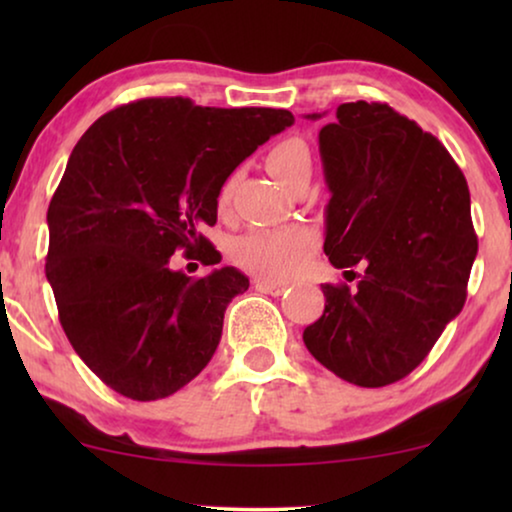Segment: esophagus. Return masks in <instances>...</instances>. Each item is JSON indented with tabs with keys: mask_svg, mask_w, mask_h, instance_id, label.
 <instances>
[{
	"mask_svg": "<svg viewBox=\"0 0 512 512\" xmlns=\"http://www.w3.org/2000/svg\"><path fill=\"white\" fill-rule=\"evenodd\" d=\"M254 286L258 291L270 293V296H282V293L289 289V284L275 282V279H254Z\"/></svg>",
	"mask_w": 512,
	"mask_h": 512,
	"instance_id": "obj_1",
	"label": "esophagus"
}]
</instances>
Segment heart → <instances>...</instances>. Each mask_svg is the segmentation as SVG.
Returning a JSON list of instances; mask_svg holds the SVG:
<instances>
[{
	"label": "heart",
	"instance_id": "heart-1",
	"mask_svg": "<svg viewBox=\"0 0 512 512\" xmlns=\"http://www.w3.org/2000/svg\"><path fill=\"white\" fill-rule=\"evenodd\" d=\"M265 167L284 186L310 179L312 153L305 139L286 137L265 153ZM233 184L226 181L219 191V205L226 207ZM317 247V233L307 226L251 228L233 247V258L240 268L270 279H289L307 263Z\"/></svg>",
	"mask_w": 512,
	"mask_h": 512
}]
</instances>
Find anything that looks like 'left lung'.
Instances as JSON below:
<instances>
[{"mask_svg":"<svg viewBox=\"0 0 512 512\" xmlns=\"http://www.w3.org/2000/svg\"><path fill=\"white\" fill-rule=\"evenodd\" d=\"M319 153L331 191L324 251L363 275L354 291L321 286L326 307L303 331L305 347L342 380L387 387L426 359L466 303L478 254L468 184L436 137L380 102L340 104Z\"/></svg>","mask_w":512,"mask_h":512,"instance_id":"1","label":"left lung"}]
</instances>
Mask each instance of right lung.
<instances>
[{
	"instance_id": "1",
	"label": "right lung",
	"mask_w": 512,
	"mask_h": 512,
	"mask_svg": "<svg viewBox=\"0 0 512 512\" xmlns=\"http://www.w3.org/2000/svg\"><path fill=\"white\" fill-rule=\"evenodd\" d=\"M289 125L286 109L149 97L97 118L74 146L46 214V277L74 352L107 387L158 401L212 359L249 279L230 265L193 279L170 258L221 261L200 228L216 223L235 167Z\"/></svg>"
}]
</instances>
